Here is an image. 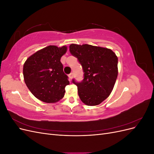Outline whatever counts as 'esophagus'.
<instances>
[{
    "label": "esophagus",
    "mask_w": 154,
    "mask_h": 154,
    "mask_svg": "<svg viewBox=\"0 0 154 154\" xmlns=\"http://www.w3.org/2000/svg\"><path fill=\"white\" fill-rule=\"evenodd\" d=\"M69 78L70 80H72V78H73V73H72V72L70 73V74H69Z\"/></svg>",
    "instance_id": "esophagus-1"
}]
</instances>
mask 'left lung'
Here are the masks:
<instances>
[{
  "label": "left lung",
  "mask_w": 154,
  "mask_h": 154,
  "mask_svg": "<svg viewBox=\"0 0 154 154\" xmlns=\"http://www.w3.org/2000/svg\"><path fill=\"white\" fill-rule=\"evenodd\" d=\"M69 51L78 58L84 72L82 82L72 80L80 100L88 106L100 105L114 87L118 74L117 56L110 49L88 44H72Z\"/></svg>",
  "instance_id": "left-lung-1"
}]
</instances>
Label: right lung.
<instances>
[{"label": "right lung", "instance_id": "obj_1", "mask_svg": "<svg viewBox=\"0 0 154 154\" xmlns=\"http://www.w3.org/2000/svg\"><path fill=\"white\" fill-rule=\"evenodd\" d=\"M67 50L66 45H49L26 60L23 67L24 82L37 99L53 103L63 97L69 82L60 59Z\"/></svg>", "mask_w": 154, "mask_h": 154}]
</instances>
